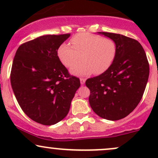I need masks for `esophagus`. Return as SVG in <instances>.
I'll return each instance as SVG.
<instances>
[{"label":"esophagus","mask_w":158,"mask_h":158,"mask_svg":"<svg viewBox=\"0 0 158 158\" xmlns=\"http://www.w3.org/2000/svg\"><path fill=\"white\" fill-rule=\"evenodd\" d=\"M85 80L86 79H84V78H80V82H81V85H84L85 82Z\"/></svg>","instance_id":"obj_1"}]
</instances>
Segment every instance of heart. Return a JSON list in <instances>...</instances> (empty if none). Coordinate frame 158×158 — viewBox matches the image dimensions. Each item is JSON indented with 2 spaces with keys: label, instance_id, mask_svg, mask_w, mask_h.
<instances>
[{
  "label": "heart",
  "instance_id": "b5f03b06",
  "mask_svg": "<svg viewBox=\"0 0 158 158\" xmlns=\"http://www.w3.org/2000/svg\"><path fill=\"white\" fill-rule=\"evenodd\" d=\"M70 43L72 46L62 43L57 54L68 68H73L80 59L82 60L71 70L77 76L102 73L111 65L117 54V44L113 39L90 32L77 34L71 38Z\"/></svg>",
  "mask_w": 158,
  "mask_h": 158
}]
</instances>
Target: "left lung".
<instances>
[{
    "label": "left lung",
    "instance_id": "left-lung-1",
    "mask_svg": "<svg viewBox=\"0 0 158 158\" xmlns=\"http://www.w3.org/2000/svg\"><path fill=\"white\" fill-rule=\"evenodd\" d=\"M99 33L113 39L117 54L104 73L88 79L90 106L103 119L118 120L133 111L142 99L149 75L146 52L137 40L111 32Z\"/></svg>",
    "mask_w": 158,
    "mask_h": 158
}]
</instances>
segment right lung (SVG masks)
Wrapping results in <instances>:
<instances>
[{"label":"right lung","mask_w":158,"mask_h":158,"mask_svg":"<svg viewBox=\"0 0 158 158\" xmlns=\"http://www.w3.org/2000/svg\"><path fill=\"white\" fill-rule=\"evenodd\" d=\"M70 34L46 35L18 48L10 81L23 111L45 126L59 123L68 114L78 88L79 78L70 75L61 62L58 48Z\"/></svg>","instance_id":"add662e5"}]
</instances>
